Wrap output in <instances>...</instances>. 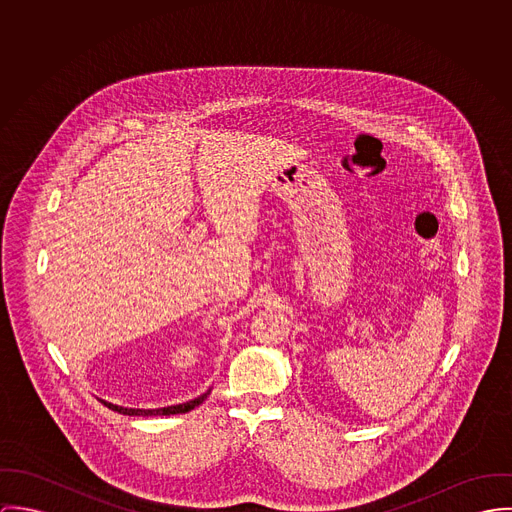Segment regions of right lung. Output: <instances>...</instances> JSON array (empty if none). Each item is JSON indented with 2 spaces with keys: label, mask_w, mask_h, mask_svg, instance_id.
Here are the masks:
<instances>
[{
  "label": "right lung",
  "mask_w": 512,
  "mask_h": 512,
  "mask_svg": "<svg viewBox=\"0 0 512 512\" xmlns=\"http://www.w3.org/2000/svg\"><path fill=\"white\" fill-rule=\"evenodd\" d=\"M210 391L212 389H208L204 395H200V397L194 398V400H188V402H182V404H174V406H165V408H125V406H117V404L106 402V400H102V402L108 408L115 410V412L127 414V416H169V414H182V412H188V410L196 408L198 404H202L206 400V397L210 395Z\"/></svg>",
  "instance_id": "add662e5"
}]
</instances>
